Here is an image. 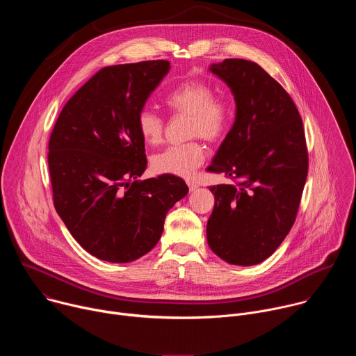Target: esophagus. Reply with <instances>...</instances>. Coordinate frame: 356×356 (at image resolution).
I'll list each match as a JSON object with an SVG mask.
<instances>
[{
  "label": "esophagus",
  "instance_id": "1",
  "mask_svg": "<svg viewBox=\"0 0 356 356\" xmlns=\"http://www.w3.org/2000/svg\"><path fill=\"white\" fill-rule=\"evenodd\" d=\"M186 183H187V186H188L190 191H194V190L198 187V183H197L195 180H187Z\"/></svg>",
  "mask_w": 356,
  "mask_h": 356
}]
</instances>
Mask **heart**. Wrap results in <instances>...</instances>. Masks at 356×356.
I'll list each match as a JSON object with an SVG mask.
<instances>
[{"label":"heart","mask_w":356,"mask_h":356,"mask_svg":"<svg viewBox=\"0 0 356 356\" xmlns=\"http://www.w3.org/2000/svg\"><path fill=\"white\" fill-rule=\"evenodd\" d=\"M166 106L176 114L190 115L188 136H201L210 142L221 139L229 129L235 108L228 97H216L213 84L204 80H187L173 88ZM138 132L149 145L163 140L165 121L149 108L139 111L136 118ZM206 159V149L198 140L172 145L152 156V168L158 173L179 177H191Z\"/></svg>","instance_id":"b5f03b06"}]
</instances>
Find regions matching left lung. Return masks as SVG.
Here are the masks:
<instances>
[{
  "mask_svg": "<svg viewBox=\"0 0 356 356\" xmlns=\"http://www.w3.org/2000/svg\"><path fill=\"white\" fill-rule=\"evenodd\" d=\"M210 72L229 87L236 114L209 166L235 184L210 187L216 204L207 242L222 261L252 266L294 224L309 170L302 121L286 90L255 62L225 59Z\"/></svg>",
  "mask_w": 356,
  "mask_h": 356,
  "instance_id": "left-lung-1",
  "label": "left lung"
}]
</instances>
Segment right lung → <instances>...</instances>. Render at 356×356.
I'll list each match as a JSON object with an SVG mask.
<instances>
[{"mask_svg": "<svg viewBox=\"0 0 356 356\" xmlns=\"http://www.w3.org/2000/svg\"><path fill=\"white\" fill-rule=\"evenodd\" d=\"M168 60L117 65L95 73L63 107L49 140L55 209L92 257L128 264L159 242L168 211L188 187L146 169L136 118L169 73Z\"/></svg>", "mask_w": 356, "mask_h": 356, "instance_id": "add662e5", "label": "right lung"}]
</instances>
